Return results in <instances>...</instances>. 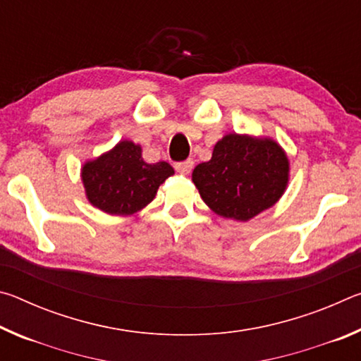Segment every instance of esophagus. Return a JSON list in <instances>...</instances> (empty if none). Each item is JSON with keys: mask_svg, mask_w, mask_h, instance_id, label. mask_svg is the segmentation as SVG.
Listing matches in <instances>:
<instances>
[{"mask_svg": "<svg viewBox=\"0 0 361 361\" xmlns=\"http://www.w3.org/2000/svg\"><path fill=\"white\" fill-rule=\"evenodd\" d=\"M194 167V161L192 159H188V161H183V162H176L175 164V170L178 173H183V175H188L189 172H191Z\"/></svg>", "mask_w": 361, "mask_h": 361, "instance_id": "obj_1", "label": "esophagus"}]
</instances>
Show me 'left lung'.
Segmentation results:
<instances>
[{
	"label": "left lung",
	"mask_w": 361,
	"mask_h": 361,
	"mask_svg": "<svg viewBox=\"0 0 361 361\" xmlns=\"http://www.w3.org/2000/svg\"><path fill=\"white\" fill-rule=\"evenodd\" d=\"M288 176V157L277 142L229 133L210 161L194 169L192 181L216 215L248 221L282 197Z\"/></svg>",
	"instance_id": "1"
}]
</instances>
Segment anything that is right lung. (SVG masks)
<instances>
[{"label":"right lung","mask_w":361,"mask_h":361,"mask_svg":"<svg viewBox=\"0 0 361 361\" xmlns=\"http://www.w3.org/2000/svg\"><path fill=\"white\" fill-rule=\"evenodd\" d=\"M167 162L148 164L142 146L122 140L113 149L87 161L81 178L85 197L109 215H133L156 197L159 186L173 175Z\"/></svg>","instance_id":"add662e5"}]
</instances>
